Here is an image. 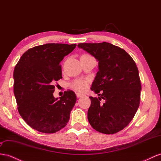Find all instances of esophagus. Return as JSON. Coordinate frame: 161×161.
<instances>
[{"label":"esophagus","instance_id":"obj_1","mask_svg":"<svg viewBox=\"0 0 161 161\" xmlns=\"http://www.w3.org/2000/svg\"><path fill=\"white\" fill-rule=\"evenodd\" d=\"M76 96H77V98H80V97H83L84 94H81V93H79V92H77V93H76Z\"/></svg>","mask_w":161,"mask_h":161}]
</instances>
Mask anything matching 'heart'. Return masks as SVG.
I'll list each match as a JSON object with an SVG mask.
<instances>
[{"mask_svg": "<svg viewBox=\"0 0 161 161\" xmlns=\"http://www.w3.org/2000/svg\"><path fill=\"white\" fill-rule=\"evenodd\" d=\"M82 56H90L88 54H83ZM89 81L87 80H83V79H77L75 81H73L70 85L71 88L73 90H76L78 92H85L88 88Z\"/></svg>", "mask_w": 161, "mask_h": 161, "instance_id": "b5f03b06", "label": "heart"}]
</instances>
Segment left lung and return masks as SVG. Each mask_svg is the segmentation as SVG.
I'll use <instances>...</instances> for the list:
<instances>
[{
    "label": "left lung",
    "instance_id": "8db88e82",
    "mask_svg": "<svg viewBox=\"0 0 161 161\" xmlns=\"http://www.w3.org/2000/svg\"><path fill=\"white\" fill-rule=\"evenodd\" d=\"M78 47L98 61L91 90L100 97H90L88 121L100 133H116L131 122L139 106L142 86L137 65L125 49L109 43H79Z\"/></svg>",
    "mask_w": 161,
    "mask_h": 161
}]
</instances>
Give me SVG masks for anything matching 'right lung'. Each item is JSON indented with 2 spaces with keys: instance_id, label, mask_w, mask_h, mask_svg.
Instances as JSON below:
<instances>
[{
  "instance_id": "1",
  "label": "right lung",
  "mask_w": 161,
  "mask_h": 161,
  "mask_svg": "<svg viewBox=\"0 0 161 161\" xmlns=\"http://www.w3.org/2000/svg\"><path fill=\"white\" fill-rule=\"evenodd\" d=\"M76 44L47 43L32 47L20 58L14 71V92L18 110L33 129L53 133L67 125L77 97L67 90L53 97L54 81L62 79L60 64Z\"/></svg>"
}]
</instances>
